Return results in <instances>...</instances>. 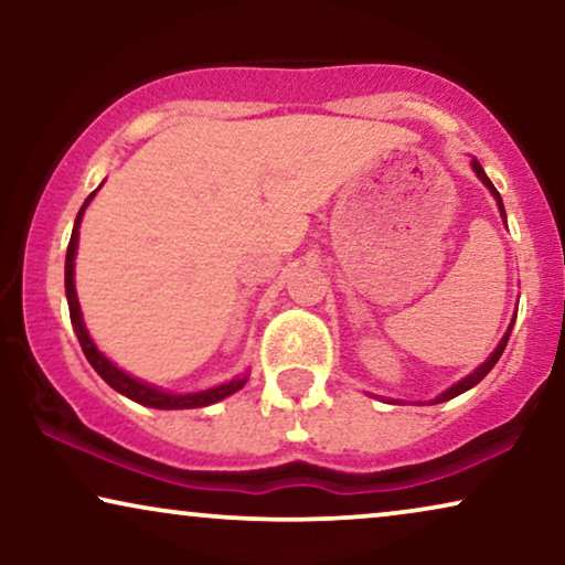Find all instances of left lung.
Returning a JSON list of instances; mask_svg holds the SVG:
<instances>
[{"mask_svg":"<svg viewBox=\"0 0 565 565\" xmlns=\"http://www.w3.org/2000/svg\"><path fill=\"white\" fill-rule=\"evenodd\" d=\"M470 167H473V172H476V177H478V180H481V182L486 184V188H489V192H491V195H493V200H497V205H499V213H501V218H504V223H507L504 203H501V195H499V192H497V188H493V184H491V180H489V177H486V172H483V167H481V164H478V159H470ZM514 319H516V313H514ZM514 319H512V323H509L507 334H504V337H501V342L497 344V350H493V352L489 354V360H486V362H483V365H478V367L473 370V373H470V375H466V377H462V381H458V383H455V385H450V388H447V391H443V393H439V396H437L435 401H429V404H443V401H450V398H455V396H460V393H466V391H470V388H473V385H478V383H481V381H483V377L491 373V367H493V365H497V362H499V358H501V352H504V347H507V342H509V334H512ZM393 404H396V401H393ZM398 404H401V401H398Z\"/></svg>","mask_w":565,"mask_h":565,"instance_id":"left-lung-1","label":"left lung"}]
</instances>
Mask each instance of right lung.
Segmentation results:
<instances>
[{
    "label": "right lung",
    "instance_id": "right-lung-1",
    "mask_svg": "<svg viewBox=\"0 0 565 565\" xmlns=\"http://www.w3.org/2000/svg\"><path fill=\"white\" fill-rule=\"evenodd\" d=\"M99 188H103V184H99ZM97 190L92 192L87 200H84L82 211L76 213L74 231H72V242H68V249H66V277H64V282H66V300H68V316H72V327L76 331V339H79V344H82L84 358L89 360V365L97 370V375L103 377V381L110 385L113 391H118L126 398L136 401V404H141V406H149V408H203V406L218 404V401L228 398L231 393H236L238 388H244V383H246V377H249V373L238 375V377H234V381H228V383L213 385V388H205V391L172 393V391L159 388V385H151V383H146V381H138V377H134V375H128L126 370H120L113 360H107L105 354L97 350L95 339L89 337L87 323H84V316H82V308H79V298H76V288H74V257H76V246H79V226H82L84 211H87V205L92 203V198L97 195Z\"/></svg>",
    "mask_w": 565,
    "mask_h": 565
}]
</instances>
